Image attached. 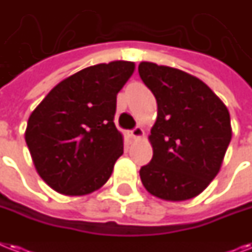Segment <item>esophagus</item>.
Masks as SVG:
<instances>
[{
  "instance_id": "1",
  "label": "esophagus",
  "mask_w": 252,
  "mask_h": 252,
  "mask_svg": "<svg viewBox=\"0 0 252 252\" xmlns=\"http://www.w3.org/2000/svg\"><path fill=\"white\" fill-rule=\"evenodd\" d=\"M130 136H132L133 138H141V137L144 136V129H142L141 126H136V128L132 129V132H130Z\"/></svg>"
}]
</instances>
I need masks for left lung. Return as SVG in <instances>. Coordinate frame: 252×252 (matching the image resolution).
I'll use <instances>...</instances> for the list:
<instances>
[{
	"instance_id": "obj_1",
	"label": "left lung",
	"mask_w": 252,
	"mask_h": 252,
	"mask_svg": "<svg viewBox=\"0 0 252 252\" xmlns=\"http://www.w3.org/2000/svg\"><path fill=\"white\" fill-rule=\"evenodd\" d=\"M138 73L158 103L149 137L153 158L141 167V181L160 199H191L220 171L232 140L228 108L203 81L181 69L141 62Z\"/></svg>"
}]
</instances>
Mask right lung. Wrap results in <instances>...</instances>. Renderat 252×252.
<instances>
[{"label":"right lung","instance_id":"1","mask_svg":"<svg viewBox=\"0 0 252 252\" xmlns=\"http://www.w3.org/2000/svg\"><path fill=\"white\" fill-rule=\"evenodd\" d=\"M134 63L87 67L55 85L31 114L26 142L38 175L66 195H85L106 184L123 154L114 116L116 95Z\"/></svg>","mask_w":252,"mask_h":252}]
</instances>
